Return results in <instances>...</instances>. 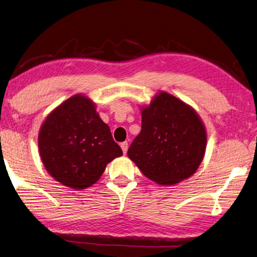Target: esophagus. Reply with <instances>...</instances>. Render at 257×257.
<instances>
[{"label":"esophagus","mask_w":257,"mask_h":257,"mask_svg":"<svg viewBox=\"0 0 257 257\" xmlns=\"http://www.w3.org/2000/svg\"><path fill=\"white\" fill-rule=\"evenodd\" d=\"M120 147H121V149H122L123 154H125V153H127V151H128V143H127V142L121 143V144H120Z\"/></svg>","instance_id":"1"}]
</instances>
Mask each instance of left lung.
<instances>
[{"mask_svg":"<svg viewBox=\"0 0 257 257\" xmlns=\"http://www.w3.org/2000/svg\"><path fill=\"white\" fill-rule=\"evenodd\" d=\"M207 130L192 106L160 91L142 106V132L128 157L149 180L174 185L192 176L204 157Z\"/></svg>","mask_w":257,"mask_h":257,"instance_id":"obj_1","label":"left lung"}]
</instances>
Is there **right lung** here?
<instances>
[{"mask_svg": "<svg viewBox=\"0 0 257 257\" xmlns=\"http://www.w3.org/2000/svg\"><path fill=\"white\" fill-rule=\"evenodd\" d=\"M41 162L60 184L83 190L95 184L122 151L90 97L75 94L46 116L38 135Z\"/></svg>", "mask_w": 257, "mask_h": 257, "instance_id": "add662e5", "label": "right lung"}]
</instances>
